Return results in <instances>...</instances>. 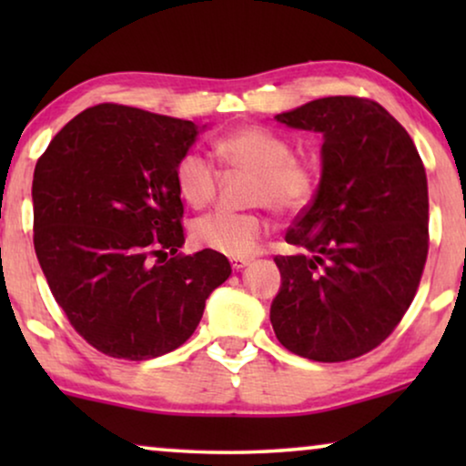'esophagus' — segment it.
Here are the masks:
<instances>
[{
    "mask_svg": "<svg viewBox=\"0 0 466 466\" xmlns=\"http://www.w3.org/2000/svg\"><path fill=\"white\" fill-rule=\"evenodd\" d=\"M250 260L252 258H248V257H231V258H228V263H231L235 271H239V269H244L246 265H250Z\"/></svg>",
    "mask_w": 466,
    "mask_h": 466,
    "instance_id": "esophagus-1",
    "label": "esophagus"
}]
</instances>
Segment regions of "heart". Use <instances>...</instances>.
Here are the masks:
<instances>
[{
  "label": "heart",
  "instance_id": "heart-1",
  "mask_svg": "<svg viewBox=\"0 0 466 466\" xmlns=\"http://www.w3.org/2000/svg\"><path fill=\"white\" fill-rule=\"evenodd\" d=\"M214 150L228 167L252 171L250 203H269L279 212H295L314 195L318 184L314 163L292 155V142L282 133L258 125L241 127L216 139ZM176 187L188 206H208L218 188V169L199 152H184L176 163ZM267 231L269 222L260 212L216 209L193 222L190 238L206 250L248 257Z\"/></svg>",
  "mask_w": 466,
  "mask_h": 466
}]
</instances>
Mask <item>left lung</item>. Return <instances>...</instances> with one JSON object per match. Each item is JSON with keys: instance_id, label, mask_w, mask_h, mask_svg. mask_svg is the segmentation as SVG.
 I'll use <instances>...</instances> for the list:
<instances>
[{"instance_id": "left-lung-1", "label": "left lung", "mask_w": 466, "mask_h": 466, "mask_svg": "<svg viewBox=\"0 0 466 466\" xmlns=\"http://www.w3.org/2000/svg\"><path fill=\"white\" fill-rule=\"evenodd\" d=\"M320 131L322 177L286 231L276 265L279 343L318 362L352 360L388 339L416 297L429 254V187L416 144L378 101L337 95L276 116Z\"/></svg>"}]
</instances>
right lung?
Masks as SVG:
<instances>
[{
	"label": "right lung",
	"instance_id": "add662e5",
	"mask_svg": "<svg viewBox=\"0 0 466 466\" xmlns=\"http://www.w3.org/2000/svg\"><path fill=\"white\" fill-rule=\"evenodd\" d=\"M197 133L190 120L99 104L69 120L35 163L37 260L76 333L112 359L180 348L231 276L225 254L177 252L176 163Z\"/></svg>",
	"mask_w": 466,
	"mask_h": 466
}]
</instances>
